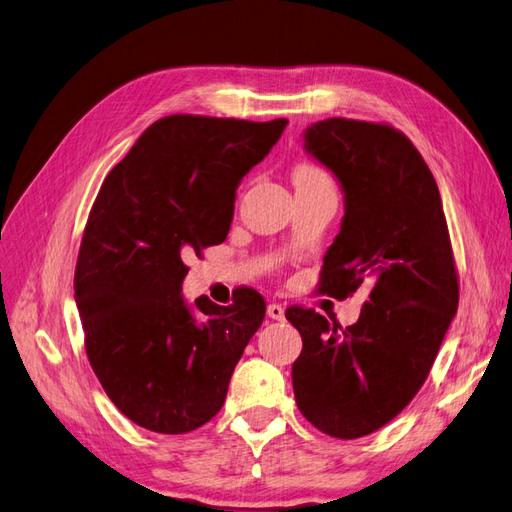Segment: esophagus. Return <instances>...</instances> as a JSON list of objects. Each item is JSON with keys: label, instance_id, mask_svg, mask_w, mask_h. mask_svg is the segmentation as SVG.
<instances>
[{"label": "esophagus", "instance_id": "esophagus-1", "mask_svg": "<svg viewBox=\"0 0 512 512\" xmlns=\"http://www.w3.org/2000/svg\"><path fill=\"white\" fill-rule=\"evenodd\" d=\"M267 316L273 320H284V307L280 303H269Z\"/></svg>", "mask_w": 512, "mask_h": 512}]
</instances>
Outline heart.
<instances>
[{
  "label": "heart",
  "mask_w": 512,
  "mask_h": 512,
  "mask_svg": "<svg viewBox=\"0 0 512 512\" xmlns=\"http://www.w3.org/2000/svg\"><path fill=\"white\" fill-rule=\"evenodd\" d=\"M322 177H327V175H324L322 170L318 166H314V164H299L297 168H294V173H292L294 183H297V181H309V179H322Z\"/></svg>",
  "instance_id": "obj_1"
}]
</instances>
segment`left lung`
<instances>
[{
  "mask_svg": "<svg viewBox=\"0 0 512 512\" xmlns=\"http://www.w3.org/2000/svg\"><path fill=\"white\" fill-rule=\"evenodd\" d=\"M305 149L342 183L346 205L318 292L346 299L367 284L369 297L346 329L286 309L303 337L292 389L309 423L354 440L393 421L427 380L457 312V269L436 179L406 134L331 117L305 130Z\"/></svg>",
  "mask_w": 512,
  "mask_h": 512,
  "instance_id": "1",
  "label": "left lung"
}]
</instances>
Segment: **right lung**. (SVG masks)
<instances>
[{
  "instance_id": "1",
  "label": "right lung",
  "mask_w": 512,
  "mask_h": 512,
  "mask_svg": "<svg viewBox=\"0 0 512 512\" xmlns=\"http://www.w3.org/2000/svg\"><path fill=\"white\" fill-rule=\"evenodd\" d=\"M288 119L162 117L141 134L89 211L74 297L91 369L132 423L188 433L220 412L267 303L252 288L222 307L183 301V258L226 239L241 179Z\"/></svg>"
}]
</instances>
